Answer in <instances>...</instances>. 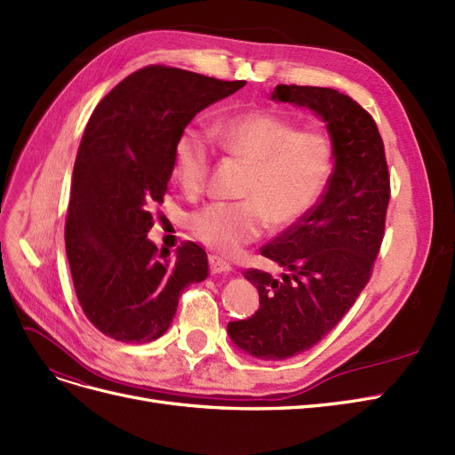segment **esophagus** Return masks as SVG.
Wrapping results in <instances>:
<instances>
[{
	"label": "esophagus",
	"instance_id": "34e87169",
	"mask_svg": "<svg viewBox=\"0 0 455 455\" xmlns=\"http://www.w3.org/2000/svg\"><path fill=\"white\" fill-rule=\"evenodd\" d=\"M208 260H210V270H212V274H227V272L232 270L230 262H228L227 259H223V257L210 255Z\"/></svg>",
	"mask_w": 455,
	"mask_h": 455
}]
</instances>
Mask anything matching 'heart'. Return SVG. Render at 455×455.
Here are the masks:
<instances>
[{"label":"heart","instance_id":"obj_1","mask_svg":"<svg viewBox=\"0 0 455 455\" xmlns=\"http://www.w3.org/2000/svg\"><path fill=\"white\" fill-rule=\"evenodd\" d=\"M215 143L228 156L249 164L242 202H210L188 215V228L204 245L232 253L255 242L268 221L285 228L314 210L329 183L334 151L323 132L300 128L283 116L247 111L217 121ZM212 138L195 126L180 132L172 149V178L187 195L206 185Z\"/></svg>","mask_w":455,"mask_h":455}]
</instances>
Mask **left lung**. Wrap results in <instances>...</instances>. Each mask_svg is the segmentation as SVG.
Returning <instances> with one entry per match:
<instances>
[{"mask_svg": "<svg viewBox=\"0 0 455 455\" xmlns=\"http://www.w3.org/2000/svg\"><path fill=\"white\" fill-rule=\"evenodd\" d=\"M272 100L317 113L334 151L332 173L314 210L260 249L287 274L277 282L268 272L247 268L243 275L257 287L260 307L227 327L245 354L282 361L329 334L369 283L391 188L382 136L355 100L299 84H277Z\"/></svg>", "mask_w": 455, "mask_h": 455, "instance_id": "8db88e82", "label": "left lung"}]
</instances>
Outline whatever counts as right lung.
Masks as SVG:
<instances>
[{"label":"right lung","instance_id":"obj_1","mask_svg":"<svg viewBox=\"0 0 455 455\" xmlns=\"http://www.w3.org/2000/svg\"><path fill=\"white\" fill-rule=\"evenodd\" d=\"M245 81L148 66L100 101L73 166L66 253L79 304L109 339L143 344L163 336L185 287L208 277L206 251L183 242L175 257L148 238L163 204L172 149L195 115Z\"/></svg>","mask_w":455,"mask_h":455}]
</instances>
